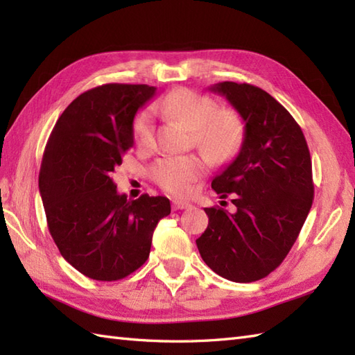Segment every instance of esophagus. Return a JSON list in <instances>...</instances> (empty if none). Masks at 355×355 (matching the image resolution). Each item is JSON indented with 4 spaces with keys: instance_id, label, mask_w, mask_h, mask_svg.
<instances>
[{
    "instance_id": "esophagus-1",
    "label": "esophagus",
    "mask_w": 355,
    "mask_h": 355,
    "mask_svg": "<svg viewBox=\"0 0 355 355\" xmlns=\"http://www.w3.org/2000/svg\"><path fill=\"white\" fill-rule=\"evenodd\" d=\"M192 205L189 201H183V200H173L172 201V209L173 210H183V209H189Z\"/></svg>"
}]
</instances>
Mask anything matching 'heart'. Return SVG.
Returning a JSON list of instances; mask_svg holds the SVG:
<instances>
[{
	"label": "heart",
	"instance_id": "obj_1",
	"mask_svg": "<svg viewBox=\"0 0 355 355\" xmlns=\"http://www.w3.org/2000/svg\"><path fill=\"white\" fill-rule=\"evenodd\" d=\"M160 110L183 122L193 131L197 146L214 162H227L235 157L245 139L244 120L235 110L224 108L207 94L180 88L160 102ZM134 140L139 146H149L154 140V116L149 108L141 110L132 123ZM206 172V162L198 155L164 157L150 173L154 182L175 195H187Z\"/></svg>",
	"mask_w": 355,
	"mask_h": 355
}]
</instances>
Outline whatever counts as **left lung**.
<instances>
[{"label": "left lung", "instance_id": "1", "mask_svg": "<svg viewBox=\"0 0 355 355\" xmlns=\"http://www.w3.org/2000/svg\"><path fill=\"white\" fill-rule=\"evenodd\" d=\"M245 123V139L212 182L236 212L206 207L209 225L197 239L202 261L233 282H253L281 266L296 243L314 200L311 157L296 120L275 97L250 84L221 82Z\"/></svg>", "mask_w": 355, "mask_h": 355}]
</instances>
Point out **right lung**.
Returning <instances> with one entry per match:
<instances>
[{"instance_id": "add662e5", "label": "right lung", "mask_w": 355, "mask_h": 355, "mask_svg": "<svg viewBox=\"0 0 355 355\" xmlns=\"http://www.w3.org/2000/svg\"><path fill=\"white\" fill-rule=\"evenodd\" d=\"M149 85L105 84L78 96L45 145L40 192L50 235L67 262L94 281H119L146 262L153 233L171 214L164 197L119 195L111 173L134 146L135 112Z\"/></svg>"}]
</instances>
